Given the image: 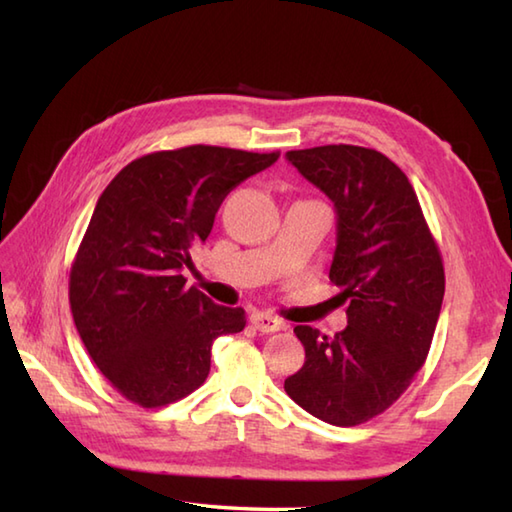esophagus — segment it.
<instances>
[{
    "label": "esophagus",
    "mask_w": 512,
    "mask_h": 512,
    "mask_svg": "<svg viewBox=\"0 0 512 512\" xmlns=\"http://www.w3.org/2000/svg\"><path fill=\"white\" fill-rule=\"evenodd\" d=\"M250 323H253L255 330L264 332V334L286 330V323L284 321L273 317V314H266V312H253V314H250Z\"/></svg>",
    "instance_id": "1"
}]
</instances>
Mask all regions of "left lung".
<instances>
[{
    "label": "left lung",
    "mask_w": 512,
    "mask_h": 512,
    "mask_svg": "<svg viewBox=\"0 0 512 512\" xmlns=\"http://www.w3.org/2000/svg\"><path fill=\"white\" fill-rule=\"evenodd\" d=\"M286 158L334 202L330 281L350 306L334 336L297 325L306 363L284 389L314 418L356 427L394 405L427 361L444 297L442 255L411 182L380 151L323 145Z\"/></svg>",
    "instance_id": "1"
}]
</instances>
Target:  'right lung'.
<instances>
[{
  "label": "right lung",
  "mask_w": 512,
  "mask_h": 512,
  "mask_svg": "<svg viewBox=\"0 0 512 512\" xmlns=\"http://www.w3.org/2000/svg\"><path fill=\"white\" fill-rule=\"evenodd\" d=\"M277 158L213 145L154 151L101 193L70 268V310L96 367L134 405L189 396L209 376L217 336L244 330L242 308L217 306L180 273L226 195Z\"/></svg>",
  "instance_id": "right-lung-1"
}]
</instances>
